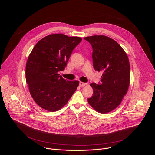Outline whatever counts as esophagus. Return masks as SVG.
Returning a JSON list of instances; mask_svg holds the SVG:
<instances>
[{
    "label": "esophagus",
    "instance_id": "esophagus-1",
    "mask_svg": "<svg viewBox=\"0 0 155 155\" xmlns=\"http://www.w3.org/2000/svg\"><path fill=\"white\" fill-rule=\"evenodd\" d=\"M86 84V83H83V82H81V81H80L79 82V85H80V86H85Z\"/></svg>",
    "mask_w": 155,
    "mask_h": 155
}]
</instances>
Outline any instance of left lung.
Masks as SVG:
<instances>
[{
	"label": "left lung",
	"mask_w": 155,
	"mask_h": 155,
	"mask_svg": "<svg viewBox=\"0 0 155 155\" xmlns=\"http://www.w3.org/2000/svg\"><path fill=\"white\" fill-rule=\"evenodd\" d=\"M93 48V62L95 71H102L101 83H92L93 96L88 103L97 112L105 114L112 111L126 94L130 81L128 57L119 44L105 35L84 38Z\"/></svg>",
	"instance_id": "obj_1"
}]
</instances>
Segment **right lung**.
<instances>
[{"instance_id": "right-lung-1", "label": "right lung", "mask_w": 155, "mask_h": 155, "mask_svg": "<svg viewBox=\"0 0 155 155\" xmlns=\"http://www.w3.org/2000/svg\"><path fill=\"white\" fill-rule=\"evenodd\" d=\"M81 40L55 34L43 38L34 47L26 63V80L31 96L40 107L57 111L76 91L79 81L65 80L58 72L65 69Z\"/></svg>"}]
</instances>
